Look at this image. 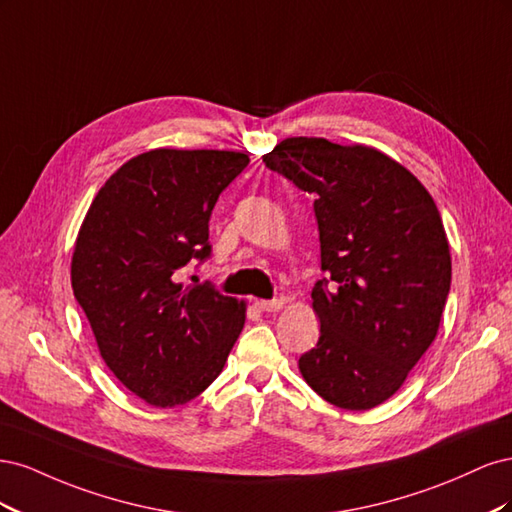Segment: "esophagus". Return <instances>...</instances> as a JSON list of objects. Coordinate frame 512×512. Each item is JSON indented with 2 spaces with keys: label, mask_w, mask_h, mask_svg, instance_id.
I'll return each instance as SVG.
<instances>
[{
  "label": "esophagus",
  "mask_w": 512,
  "mask_h": 512,
  "mask_svg": "<svg viewBox=\"0 0 512 512\" xmlns=\"http://www.w3.org/2000/svg\"><path fill=\"white\" fill-rule=\"evenodd\" d=\"M262 312H280L284 307V299H271V301H256Z\"/></svg>",
  "instance_id": "34e87169"
}]
</instances>
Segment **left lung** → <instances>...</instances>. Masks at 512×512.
Here are the masks:
<instances>
[{
	"label": "left lung",
	"instance_id": "obj_1",
	"mask_svg": "<svg viewBox=\"0 0 512 512\" xmlns=\"http://www.w3.org/2000/svg\"><path fill=\"white\" fill-rule=\"evenodd\" d=\"M314 194L320 265L312 290L316 348L299 359L329 404L369 410L399 391L438 335L451 252L425 185L386 153L292 136L262 156Z\"/></svg>",
	"mask_w": 512,
	"mask_h": 512
}]
</instances>
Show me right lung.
Segmentation results:
<instances>
[{"instance_id":"add662e5","label":"right lung","mask_w":512,"mask_h":512,"mask_svg":"<svg viewBox=\"0 0 512 512\" xmlns=\"http://www.w3.org/2000/svg\"><path fill=\"white\" fill-rule=\"evenodd\" d=\"M250 158L220 149H151L96 194L72 254V290L115 378L156 408L188 404L220 376L245 301L179 269L211 254L209 218Z\"/></svg>"}]
</instances>
